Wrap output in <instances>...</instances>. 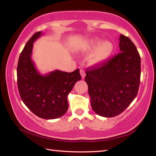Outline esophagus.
Returning <instances> with one entry per match:
<instances>
[{"label":"esophagus","instance_id":"1","mask_svg":"<svg viewBox=\"0 0 156 156\" xmlns=\"http://www.w3.org/2000/svg\"><path fill=\"white\" fill-rule=\"evenodd\" d=\"M80 74H81V77H82L83 79L85 77V76H86V73H85V71H84V70H82V69H81V70H80Z\"/></svg>","mask_w":156,"mask_h":156}]
</instances>
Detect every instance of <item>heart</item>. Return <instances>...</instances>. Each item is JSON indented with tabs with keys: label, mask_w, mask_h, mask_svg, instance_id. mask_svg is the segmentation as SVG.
Wrapping results in <instances>:
<instances>
[{
	"label": "heart",
	"mask_w": 156,
	"mask_h": 156,
	"mask_svg": "<svg viewBox=\"0 0 156 156\" xmlns=\"http://www.w3.org/2000/svg\"><path fill=\"white\" fill-rule=\"evenodd\" d=\"M98 40H92L89 42L86 43L83 46V50L85 51H95L90 56L88 62L92 66H98L104 63L111 56L114 51V44L108 40L100 42Z\"/></svg>",
	"instance_id": "1"
}]
</instances>
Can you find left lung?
<instances>
[{
    "label": "left lung",
    "mask_w": 156,
    "mask_h": 156,
    "mask_svg": "<svg viewBox=\"0 0 156 156\" xmlns=\"http://www.w3.org/2000/svg\"><path fill=\"white\" fill-rule=\"evenodd\" d=\"M119 47V54L86 71L92 109L108 118L118 116L130 105L140 86L141 58L135 45L121 35Z\"/></svg>",
    "instance_id": "left-lung-1"
}]
</instances>
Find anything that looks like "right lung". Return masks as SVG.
<instances>
[{
  "instance_id": "right-lung-1",
  "label": "right lung",
  "mask_w": 156,
  "mask_h": 156,
  "mask_svg": "<svg viewBox=\"0 0 156 156\" xmlns=\"http://www.w3.org/2000/svg\"><path fill=\"white\" fill-rule=\"evenodd\" d=\"M42 32L35 33L21 51L17 65V85L21 100L38 117L44 119L59 118L68 111V95L81 76L80 70L73 73L54 70L40 74L31 59L33 42Z\"/></svg>"
}]
</instances>
